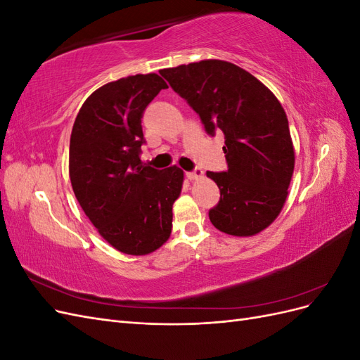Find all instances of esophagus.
Returning <instances> with one entry per match:
<instances>
[{
	"mask_svg": "<svg viewBox=\"0 0 360 360\" xmlns=\"http://www.w3.org/2000/svg\"><path fill=\"white\" fill-rule=\"evenodd\" d=\"M186 177L191 180V181H195V180H200L204 177V171L201 168H195L193 171L191 172H186Z\"/></svg>",
	"mask_w": 360,
	"mask_h": 360,
	"instance_id": "1",
	"label": "esophagus"
}]
</instances>
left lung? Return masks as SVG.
Segmentation results:
<instances>
[{
	"instance_id": "1",
	"label": "left lung",
	"mask_w": 360,
	"mask_h": 360,
	"mask_svg": "<svg viewBox=\"0 0 360 360\" xmlns=\"http://www.w3.org/2000/svg\"><path fill=\"white\" fill-rule=\"evenodd\" d=\"M186 101L207 134L221 129L228 171H207L221 191L209 212L217 230L250 237L279 216L294 171V147L284 108L255 76L224 60H202L160 70Z\"/></svg>"
}]
</instances>
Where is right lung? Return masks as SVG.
Segmentation results:
<instances>
[{
    "label": "right lung",
    "instance_id": "obj_1",
    "mask_svg": "<svg viewBox=\"0 0 360 360\" xmlns=\"http://www.w3.org/2000/svg\"><path fill=\"white\" fill-rule=\"evenodd\" d=\"M163 89L156 73L108 82L86 97L72 129L75 197L105 240L127 255L151 254L168 240L183 188L179 167L159 171L139 160L141 118Z\"/></svg>",
    "mask_w": 360,
    "mask_h": 360
}]
</instances>
